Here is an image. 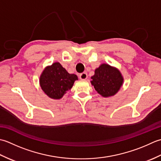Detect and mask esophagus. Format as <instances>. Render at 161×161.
Here are the masks:
<instances>
[{"instance_id":"obj_1","label":"esophagus","mask_w":161,"mask_h":161,"mask_svg":"<svg viewBox=\"0 0 161 161\" xmlns=\"http://www.w3.org/2000/svg\"><path fill=\"white\" fill-rule=\"evenodd\" d=\"M79 78H80V79H81V80H85V79H87V74L86 72H83V73L80 74L79 75Z\"/></svg>"}]
</instances>
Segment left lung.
Listing matches in <instances>:
<instances>
[{
    "mask_svg": "<svg viewBox=\"0 0 161 161\" xmlns=\"http://www.w3.org/2000/svg\"><path fill=\"white\" fill-rule=\"evenodd\" d=\"M91 83L95 90L103 97L113 96L122 87L124 78L117 68L102 64L94 71Z\"/></svg>",
    "mask_w": 161,
    "mask_h": 161,
    "instance_id": "obj_1",
    "label": "left lung"
}]
</instances>
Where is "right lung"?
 Here are the masks:
<instances>
[{
    "mask_svg": "<svg viewBox=\"0 0 161 161\" xmlns=\"http://www.w3.org/2000/svg\"><path fill=\"white\" fill-rule=\"evenodd\" d=\"M78 80L76 75L69 74L59 62L46 67L39 78V84L44 93L53 99H60Z\"/></svg>",
    "mask_w": 161,
    "mask_h": 161,
    "instance_id": "right-lung-1",
    "label": "right lung"
}]
</instances>
